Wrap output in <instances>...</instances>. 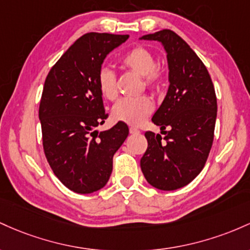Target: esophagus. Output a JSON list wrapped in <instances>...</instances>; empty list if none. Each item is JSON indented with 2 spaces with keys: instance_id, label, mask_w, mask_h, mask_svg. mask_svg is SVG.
Here are the masks:
<instances>
[{
  "instance_id": "1",
  "label": "esophagus",
  "mask_w": 250,
  "mask_h": 250,
  "mask_svg": "<svg viewBox=\"0 0 250 250\" xmlns=\"http://www.w3.org/2000/svg\"><path fill=\"white\" fill-rule=\"evenodd\" d=\"M139 132H140V131L137 127H130V133L131 134H137V133H139Z\"/></svg>"
}]
</instances>
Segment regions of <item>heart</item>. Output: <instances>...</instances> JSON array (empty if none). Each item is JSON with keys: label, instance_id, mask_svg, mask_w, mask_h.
<instances>
[{"label": "heart", "instance_id": "obj_1", "mask_svg": "<svg viewBox=\"0 0 250 250\" xmlns=\"http://www.w3.org/2000/svg\"><path fill=\"white\" fill-rule=\"evenodd\" d=\"M122 62L126 68L143 75L145 86L152 91H158L163 86L162 69L156 66L155 55L143 46H136L123 57ZM98 86L105 99L113 100L118 97L116 73L107 67H103L98 74ZM153 111V103L146 95L136 98H123L114 105L112 113L116 120L130 125H139Z\"/></svg>", "mask_w": 250, "mask_h": 250}]
</instances>
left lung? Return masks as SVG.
<instances>
[{
  "mask_svg": "<svg viewBox=\"0 0 250 250\" xmlns=\"http://www.w3.org/2000/svg\"><path fill=\"white\" fill-rule=\"evenodd\" d=\"M140 39L164 46L170 81L152 117L164 137L145 132L147 148L140 167L151 186L171 191L189 184L206 165L214 142L217 99L208 69L181 36L163 29Z\"/></svg>",
  "mask_w": 250,
  "mask_h": 250,
  "instance_id": "8db88e82",
  "label": "left lung"
}]
</instances>
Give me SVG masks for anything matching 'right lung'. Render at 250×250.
Returning a JSON list of instances; mask_svg holds the SVG:
<instances>
[{"label":"right lung","instance_id":"obj_1","mask_svg":"<svg viewBox=\"0 0 250 250\" xmlns=\"http://www.w3.org/2000/svg\"><path fill=\"white\" fill-rule=\"evenodd\" d=\"M128 35L87 33L50 68L42 91L39 118L42 144L53 172L64 187L91 193L106 186L113 155L128 136L125 123L98 132L108 114L98 74L108 53Z\"/></svg>","mask_w":250,"mask_h":250}]
</instances>
